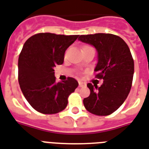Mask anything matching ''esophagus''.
<instances>
[{"instance_id":"obj_1","label":"esophagus","mask_w":149,"mask_h":149,"mask_svg":"<svg viewBox=\"0 0 149 149\" xmlns=\"http://www.w3.org/2000/svg\"><path fill=\"white\" fill-rule=\"evenodd\" d=\"M86 83L85 82H82V81H79V86L80 88H83V87H86Z\"/></svg>"}]
</instances>
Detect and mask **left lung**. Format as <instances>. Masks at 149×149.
Returning <instances> with one entry per match:
<instances>
[{"mask_svg": "<svg viewBox=\"0 0 149 149\" xmlns=\"http://www.w3.org/2000/svg\"><path fill=\"white\" fill-rule=\"evenodd\" d=\"M78 39L96 49L95 78L103 80L99 88L87 84L90 95L84 99V105L91 114L109 115L119 108L130 91L134 62L130 48L122 38L112 34L80 35Z\"/></svg>", "mask_w": 149, "mask_h": 149, "instance_id": "obj_1", "label": "left lung"}]
</instances>
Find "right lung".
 I'll use <instances>...</instances> for the list:
<instances>
[{"mask_svg": "<svg viewBox=\"0 0 149 149\" xmlns=\"http://www.w3.org/2000/svg\"><path fill=\"white\" fill-rule=\"evenodd\" d=\"M78 37L39 33L24 43L19 56V84L30 105L42 114L63 111L69 95L78 87L72 77L57 83L54 69L63 63L65 50Z\"/></svg>", "mask_w": 149, "mask_h": 149, "instance_id": "obj_1", "label": "right lung"}]
</instances>
